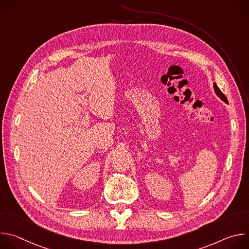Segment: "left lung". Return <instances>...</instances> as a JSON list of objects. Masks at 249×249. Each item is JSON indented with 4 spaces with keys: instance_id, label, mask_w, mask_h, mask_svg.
<instances>
[{
    "instance_id": "1",
    "label": "left lung",
    "mask_w": 249,
    "mask_h": 249,
    "mask_svg": "<svg viewBox=\"0 0 249 249\" xmlns=\"http://www.w3.org/2000/svg\"><path fill=\"white\" fill-rule=\"evenodd\" d=\"M214 89H215V92H216V94L223 100V101H225V102H228V99H227V97H226V95L221 91V89L218 88V86L216 85V84H214Z\"/></svg>"
}]
</instances>
